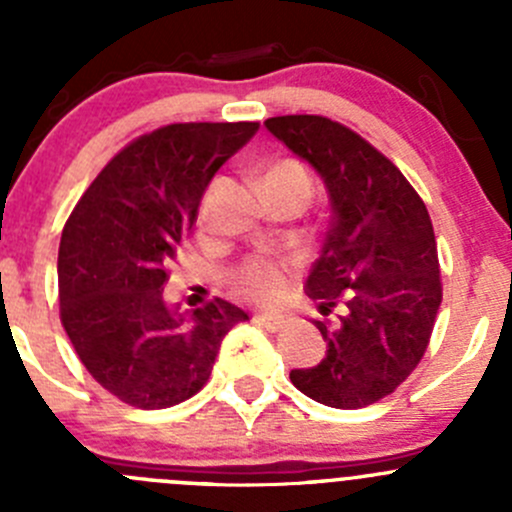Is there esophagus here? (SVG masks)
Returning a JSON list of instances; mask_svg holds the SVG:
<instances>
[{
    "instance_id": "esophagus-1",
    "label": "esophagus",
    "mask_w": 512,
    "mask_h": 512,
    "mask_svg": "<svg viewBox=\"0 0 512 512\" xmlns=\"http://www.w3.org/2000/svg\"><path fill=\"white\" fill-rule=\"evenodd\" d=\"M255 319L262 324V327L270 329V332H280V329H285L287 324V317H282V314H272V312H257Z\"/></svg>"
}]
</instances>
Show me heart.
<instances>
[{
    "label": "heart",
    "mask_w": 512,
    "mask_h": 512,
    "mask_svg": "<svg viewBox=\"0 0 512 512\" xmlns=\"http://www.w3.org/2000/svg\"><path fill=\"white\" fill-rule=\"evenodd\" d=\"M265 180H280V183H294L302 185L309 190V175L294 160H282L275 163L267 170ZM200 215H205V210ZM237 292L245 294V297L257 299V302H267V299H275L277 294L285 287V270H282L280 262L270 260V257H250V260L242 262L240 267L232 275Z\"/></svg>",
    "instance_id": "heart-1"
}]
</instances>
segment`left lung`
<instances>
[{"instance_id":"1","label":"left lung","mask_w":512,"mask_h":512,"mask_svg":"<svg viewBox=\"0 0 512 512\" xmlns=\"http://www.w3.org/2000/svg\"><path fill=\"white\" fill-rule=\"evenodd\" d=\"M265 126L322 175L332 205L307 277L327 356L289 379L319 404L364 409L394 394L431 342L443 299L431 218L404 173L352 128L307 113Z\"/></svg>"}]
</instances>
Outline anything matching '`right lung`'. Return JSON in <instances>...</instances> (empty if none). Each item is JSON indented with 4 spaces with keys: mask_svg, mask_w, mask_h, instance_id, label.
<instances>
[{
    "mask_svg": "<svg viewBox=\"0 0 512 512\" xmlns=\"http://www.w3.org/2000/svg\"><path fill=\"white\" fill-rule=\"evenodd\" d=\"M260 123H170L106 163L59 245L61 324L91 376L123 404L168 409L210 379L225 334L247 314L215 297L190 312L163 299L168 265L205 188Z\"/></svg>",
    "mask_w": 512,
    "mask_h": 512,
    "instance_id": "obj_1",
    "label": "right lung"
}]
</instances>
